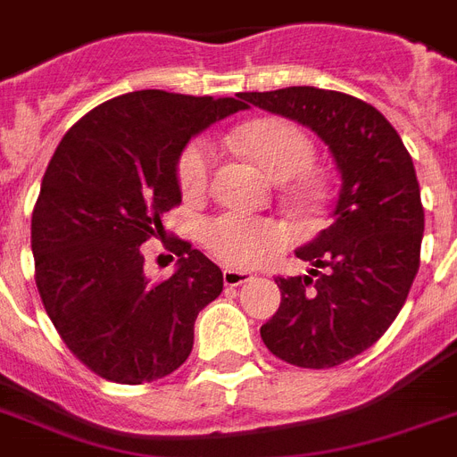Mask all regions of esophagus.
<instances>
[{
    "label": "esophagus",
    "instance_id": "esophagus-1",
    "mask_svg": "<svg viewBox=\"0 0 457 457\" xmlns=\"http://www.w3.org/2000/svg\"><path fill=\"white\" fill-rule=\"evenodd\" d=\"M249 279L251 272L235 270V268H225V270H222V282H225V287H242L244 282H249Z\"/></svg>",
    "mask_w": 457,
    "mask_h": 457
}]
</instances>
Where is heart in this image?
I'll list each match as a JSON object with an SVG mask.
<instances>
[{
  "label": "heart",
  "mask_w": 457,
  "mask_h": 457,
  "mask_svg": "<svg viewBox=\"0 0 457 457\" xmlns=\"http://www.w3.org/2000/svg\"><path fill=\"white\" fill-rule=\"evenodd\" d=\"M228 145L253 158L261 170L275 179H294V196L299 201L315 194L312 179L303 175L312 163V142L299 125L287 118H258L244 123L228 135ZM213 152L206 142L194 139L178 158V185L187 199H199L208 189ZM302 178L299 179L298 175ZM204 246L218 261L232 268H251L270 251L285 244V229L278 222L249 218L244 213H222L208 220L201 232Z\"/></svg>",
  "instance_id": "b5f03b06"
}]
</instances>
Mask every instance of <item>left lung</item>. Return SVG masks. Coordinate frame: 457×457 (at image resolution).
<instances>
[{
	"instance_id": "left-lung-1",
	"label": "left lung",
	"mask_w": 457,
	"mask_h": 457,
	"mask_svg": "<svg viewBox=\"0 0 457 457\" xmlns=\"http://www.w3.org/2000/svg\"><path fill=\"white\" fill-rule=\"evenodd\" d=\"M239 99L311 128L341 175L332 225L296 251L312 268L275 279L282 303L261 327L285 362L334 368L389 329L418 275L425 208L415 165L389 120L351 95L285 87Z\"/></svg>"
}]
</instances>
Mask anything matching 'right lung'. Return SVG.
<instances>
[{
  "label": "right lung",
  "instance_id": "right-lung-1",
  "mask_svg": "<svg viewBox=\"0 0 457 457\" xmlns=\"http://www.w3.org/2000/svg\"><path fill=\"white\" fill-rule=\"evenodd\" d=\"M246 109L232 96L139 89L99 104L56 146L32 211L35 282L71 353L118 384L154 382L189 358L194 322L222 292L220 268L172 237L178 270L145 275L142 244L179 206L187 142Z\"/></svg>",
  "mask_w": 457,
  "mask_h": 457
}]
</instances>
